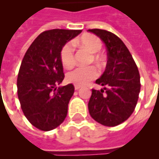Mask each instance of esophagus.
<instances>
[{
	"instance_id": "obj_1",
	"label": "esophagus",
	"mask_w": 159,
	"mask_h": 159,
	"mask_svg": "<svg viewBox=\"0 0 159 159\" xmlns=\"http://www.w3.org/2000/svg\"><path fill=\"white\" fill-rule=\"evenodd\" d=\"M80 86H78V85H75L74 86V88H75V90H78V89H80Z\"/></svg>"
}]
</instances>
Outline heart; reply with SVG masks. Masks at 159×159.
I'll list each match as a JSON object with an SVG mask.
<instances>
[{
    "label": "heart",
    "instance_id": "heart-1",
    "mask_svg": "<svg viewBox=\"0 0 159 159\" xmlns=\"http://www.w3.org/2000/svg\"><path fill=\"white\" fill-rule=\"evenodd\" d=\"M77 43H79L80 45L92 53L99 52L102 46V41L100 40V39L92 34L83 35ZM60 57L62 64L66 67H71L74 64V48L72 43L68 42L63 45L61 49ZM93 60L98 61V57L97 56H93ZM97 75H98L97 69L93 66L86 67H79L67 72V80L70 83L82 86L91 82L92 80L95 79L97 77Z\"/></svg>",
    "mask_w": 159,
    "mask_h": 159
}]
</instances>
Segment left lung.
I'll return each instance as SVG.
<instances>
[{
    "label": "left lung",
    "instance_id": "8db88e82",
    "mask_svg": "<svg viewBox=\"0 0 159 159\" xmlns=\"http://www.w3.org/2000/svg\"><path fill=\"white\" fill-rule=\"evenodd\" d=\"M89 32L106 44L107 63L96 81L103 88L92 89L88 110L92 118L105 126H116L125 121L134 111L140 92V76L129 51L118 36L93 29Z\"/></svg>",
    "mask_w": 159,
    "mask_h": 159
}]
</instances>
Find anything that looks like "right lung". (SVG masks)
<instances>
[{
    "mask_svg": "<svg viewBox=\"0 0 159 159\" xmlns=\"http://www.w3.org/2000/svg\"><path fill=\"white\" fill-rule=\"evenodd\" d=\"M82 30L55 29L41 33L21 62L17 93L27 120L39 129L52 130L63 122L74 93L72 84L57 86L64 78L61 49Z\"/></svg>",
    "mask_w": 159,
    "mask_h": 159,
    "instance_id": "1",
    "label": "right lung"
}]
</instances>
